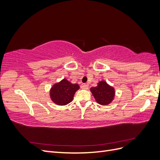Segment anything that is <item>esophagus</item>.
I'll return each instance as SVG.
<instances>
[{
  "label": "esophagus",
  "mask_w": 160,
  "mask_h": 160,
  "mask_svg": "<svg viewBox=\"0 0 160 160\" xmlns=\"http://www.w3.org/2000/svg\"><path fill=\"white\" fill-rule=\"evenodd\" d=\"M81 88H82V89H88L89 86L87 84H83V85H82Z\"/></svg>",
  "instance_id": "34e87169"
}]
</instances>
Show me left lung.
Returning a JSON list of instances; mask_svg holds the SVG:
<instances>
[{
  "mask_svg": "<svg viewBox=\"0 0 160 160\" xmlns=\"http://www.w3.org/2000/svg\"><path fill=\"white\" fill-rule=\"evenodd\" d=\"M91 91L97 102L103 105L110 103L115 95L114 89L105 81L99 82L98 86L91 88Z\"/></svg>",
  "mask_w": 160,
  "mask_h": 160,
  "instance_id": "1",
  "label": "left lung"
}]
</instances>
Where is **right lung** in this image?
I'll return each instance as SVG.
<instances>
[{
    "label": "right lung",
    "mask_w": 160,
    "mask_h": 160,
    "mask_svg": "<svg viewBox=\"0 0 160 160\" xmlns=\"http://www.w3.org/2000/svg\"><path fill=\"white\" fill-rule=\"evenodd\" d=\"M79 89V85L72 84L65 79L52 86L50 91L51 99L59 105H67L72 101L75 92Z\"/></svg>",
    "instance_id": "right-lung-1"
}]
</instances>
